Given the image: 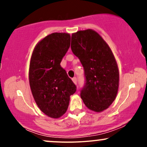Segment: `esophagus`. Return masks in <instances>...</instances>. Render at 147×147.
I'll use <instances>...</instances> for the list:
<instances>
[{"mask_svg":"<svg viewBox=\"0 0 147 147\" xmlns=\"http://www.w3.org/2000/svg\"><path fill=\"white\" fill-rule=\"evenodd\" d=\"M72 82H73L75 84H77V79L76 78V77H74V78H72Z\"/></svg>","mask_w":147,"mask_h":147,"instance_id":"esophagus-1","label":"esophagus"}]
</instances>
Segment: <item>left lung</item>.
<instances>
[{
	"instance_id": "8db88e82",
	"label": "left lung",
	"mask_w": 147,
	"mask_h": 147,
	"mask_svg": "<svg viewBox=\"0 0 147 147\" xmlns=\"http://www.w3.org/2000/svg\"><path fill=\"white\" fill-rule=\"evenodd\" d=\"M71 50L84 67L85 84L80 90L84 103L95 112L105 110L115 99L119 86V71L111 48L98 33L86 30L72 34Z\"/></svg>"
}]
</instances>
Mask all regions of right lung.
Here are the masks:
<instances>
[{
  "label": "right lung",
  "instance_id": "1",
  "mask_svg": "<svg viewBox=\"0 0 147 147\" xmlns=\"http://www.w3.org/2000/svg\"><path fill=\"white\" fill-rule=\"evenodd\" d=\"M70 45L69 34L52 33L36 45L30 60L32 93L42 112L52 118L60 117L66 112L70 95L77 90L60 65Z\"/></svg>",
  "mask_w": 147,
  "mask_h": 147
}]
</instances>
